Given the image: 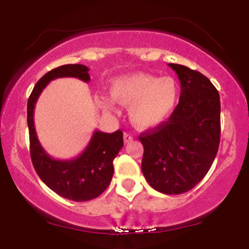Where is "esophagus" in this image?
Segmentation results:
<instances>
[{
    "label": "esophagus",
    "instance_id": "obj_1",
    "mask_svg": "<svg viewBox=\"0 0 249 249\" xmlns=\"http://www.w3.org/2000/svg\"><path fill=\"white\" fill-rule=\"evenodd\" d=\"M132 141H133V137L131 136L130 133L125 132L124 133V142H125V144H127V142H132Z\"/></svg>",
    "mask_w": 249,
    "mask_h": 249
}]
</instances>
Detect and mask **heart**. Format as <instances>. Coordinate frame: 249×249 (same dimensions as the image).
<instances>
[{
  "mask_svg": "<svg viewBox=\"0 0 249 249\" xmlns=\"http://www.w3.org/2000/svg\"><path fill=\"white\" fill-rule=\"evenodd\" d=\"M111 96L128 107L131 122L141 128L161 124L173 113L179 102V87L172 77L136 72L116 78L111 84ZM104 110L112 111L113 103L101 99Z\"/></svg>",
  "mask_w": 249,
  "mask_h": 249,
  "instance_id": "1",
  "label": "heart"
}]
</instances>
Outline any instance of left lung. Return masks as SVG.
I'll return each mask as SVG.
<instances>
[{"label":"left lung","instance_id":"8db88e82","mask_svg":"<svg viewBox=\"0 0 249 249\" xmlns=\"http://www.w3.org/2000/svg\"><path fill=\"white\" fill-rule=\"evenodd\" d=\"M180 81L179 104L168 121L139 136L142 171L154 190L181 194L206 176L220 144V96L199 71L170 63Z\"/></svg>","mask_w":249,"mask_h":249}]
</instances>
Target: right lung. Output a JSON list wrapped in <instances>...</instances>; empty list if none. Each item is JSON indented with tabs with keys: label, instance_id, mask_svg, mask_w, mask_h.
<instances>
[{
	"label": "right lung",
	"instance_id": "add662e5",
	"mask_svg": "<svg viewBox=\"0 0 249 249\" xmlns=\"http://www.w3.org/2000/svg\"><path fill=\"white\" fill-rule=\"evenodd\" d=\"M61 77H76L90 81L89 68L83 64H67L49 71L36 83L28 99V127L30 138V156L36 173L50 190L73 201L95 199L107 190L113 176V159L123 142L121 130L113 133L96 130L85 150L70 160L50 157L39 144L34 124V110L37 99L50 81Z\"/></svg>",
	"mask_w": 249,
	"mask_h": 249
}]
</instances>
